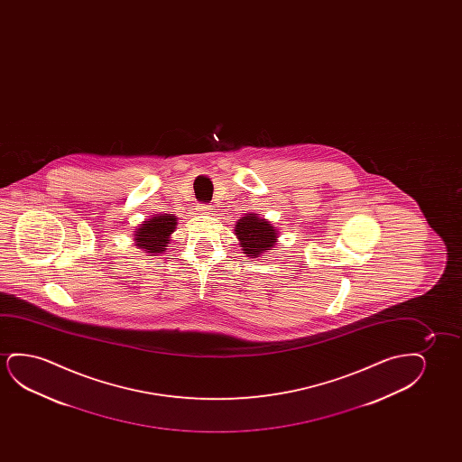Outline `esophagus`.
<instances>
[{
	"label": "esophagus",
	"mask_w": 462,
	"mask_h": 462,
	"mask_svg": "<svg viewBox=\"0 0 462 462\" xmlns=\"http://www.w3.org/2000/svg\"><path fill=\"white\" fill-rule=\"evenodd\" d=\"M197 211H199L200 215H208L209 211H211V205H207V203H199V205H197Z\"/></svg>",
	"instance_id": "esophagus-1"
}]
</instances>
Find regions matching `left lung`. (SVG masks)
<instances>
[{
    "mask_svg": "<svg viewBox=\"0 0 462 462\" xmlns=\"http://www.w3.org/2000/svg\"><path fill=\"white\" fill-rule=\"evenodd\" d=\"M235 235L249 259H257L276 245L278 230L257 215H245L235 224Z\"/></svg>",
    "mask_w": 462,
    "mask_h": 462,
    "instance_id": "8db88e82",
    "label": "left lung"
}]
</instances>
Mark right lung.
Masks as SVG:
<instances>
[{
    "label": "right lung",
    "instance_id": "add662e5",
    "mask_svg": "<svg viewBox=\"0 0 462 462\" xmlns=\"http://www.w3.org/2000/svg\"><path fill=\"white\" fill-rule=\"evenodd\" d=\"M177 228V217L171 215L154 216L140 224L134 235L135 246L148 254H161L167 249L171 235Z\"/></svg>",
    "mask_w": 462,
    "mask_h": 462
}]
</instances>
